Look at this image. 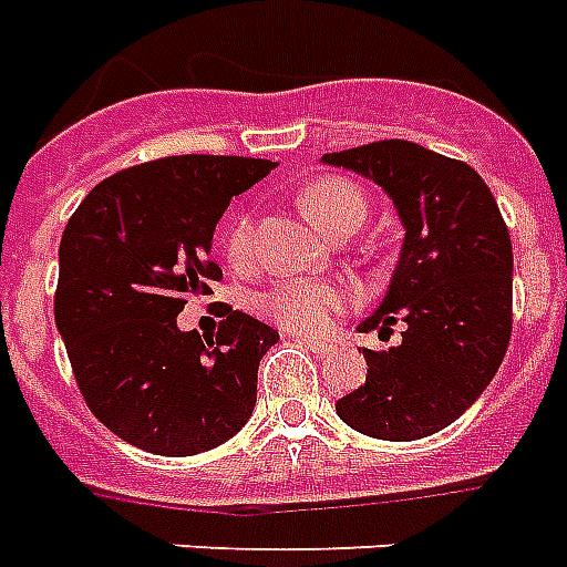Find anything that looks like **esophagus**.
<instances>
[{"instance_id": "34e87169", "label": "esophagus", "mask_w": 567, "mask_h": 567, "mask_svg": "<svg viewBox=\"0 0 567 567\" xmlns=\"http://www.w3.org/2000/svg\"><path fill=\"white\" fill-rule=\"evenodd\" d=\"M307 348H310L312 354H330L333 351V346H328V342H321V339H301Z\"/></svg>"}]
</instances>
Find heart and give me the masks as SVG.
Here are the masks:
<instances>
[{"mask_svg":"<svg viewBox=\"0 0 567 567\" xmlns=\"http://www.w3.org/2000/svg\"><path fill=\"white\" fill-rule=\"evenodd\" d=\"M305 213L319 225L324 234H357V228L369 213V198L354 181L342 175H324L310 181L298 196ZM255 216L239 213L228 225L225 234V251L234 266H248L255 260ZM346 289L330 280L312 278H284L275 280L266 292L257 298V310L262 319L278 324L292 337H324L333 330L337 319L346 312Z\"/></svg>","mask_w":567,"mask_h":567,"instance_id":"b5f03b06","label":"heart"}]
</instances>
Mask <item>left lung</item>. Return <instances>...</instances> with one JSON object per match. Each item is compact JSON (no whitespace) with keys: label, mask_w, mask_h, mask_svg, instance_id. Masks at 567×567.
I'll return each instance as SVG.
<instances>
[{"label":"left lung","mask_w":567,"mask_h":567,"mask_svg":"<svg viewBox=\"0 0 567 567\" xmlns=\"http://www.w3.org/2000/svg\"><path fill=\"white\" fill-rule=\"evenodd\" d=\"M321 161L380 184L406 228L386 298L360 324L386 339L401 324V342L362 351L369 374L339 398V419L386 442L439 433L483 395L509 348V228L468 163L410 140H378Z\"/></svg>","instance_id":"8db88e82"}]
</instances>
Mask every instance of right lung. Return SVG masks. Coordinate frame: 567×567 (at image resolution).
<instances>
[{"instance_id":"obj_1","label":"right lung","mask_w":567,"mask_h":567,"mask_svg":"<svg viewBox=\"0 0 567 567\" xmlns=\"http://www.w3.org/2000/svg\"><path fill=\"white\" fill-rule=\"evenodd\" d=\"M271 169L260 157H157L104 178L66 221L54 324L90 412L128 445L193 456L251 419L278 330L225 307L216 337H202L178 330V312L221 278L210 243L230 198Z\"/></svg>"}]
</instances>
